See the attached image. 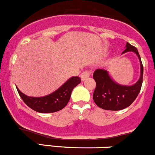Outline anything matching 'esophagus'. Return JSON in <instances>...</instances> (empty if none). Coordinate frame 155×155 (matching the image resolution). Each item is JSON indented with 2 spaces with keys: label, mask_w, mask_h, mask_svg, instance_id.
Returning <instances> with one entry per match:
<instances>
[{
  "label": "esophagus",
  "mask_w": 155,
  "mask_h": 155,
  "mask_svg": "<svg viewBox=\"0 0 155 155\" xmlns=\"http://www.w3.org/2000/svg\"><path fill=\"white\" fill-rule=\"evenodd\" d=\"M90 72H89L88 71H84L81 73V76H81V81H85V80L87 79L88 78L90 77Z\"/></svg>",
  "instance_id": "34e87169"
}]
</instances>
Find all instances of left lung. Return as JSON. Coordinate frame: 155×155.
<instances>
[{"mask_svg":"<svg viewBox=\"0 0 155 155\" xmlns=\"http://www.w3.org/2000/svg\"><path fill=\"white\" fill-rule=\"evenodd\" d=\"M129 51L134 52L140 62V77L134 84L127 86L116 82L105 69H97L94 72L93 79L96 82V87L92 97L95 104L103 109L110 111L124 109L130 106L139 94L143 81V67L138 49L127 43L125 50L122 54Z\"/></svg>","mask_w":155,"mask_h":155,"instance_id":"1","label":"left lung"}]
</instances>
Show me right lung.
Listing matches in <instances>:
<instances>
[{
    "label": "right lung",
    "instance_id": "right-lung-1",
    "mask_svg": "<svg viewBox=\"0 0 155 155\" xmlns=\"http://www.w3.org/2000/svg\"><path fill=\"white\" fill-rule=\"evenodd\" d=\"M81 82L79 76H72L49 95L42 97H31L22 93L17 86L21 98L27 106L39 113H53L63 109L70 100L73 89Z\"/></svg>",
    "mask_w": 155,
    "mask_h": 155
}]
</instances>
